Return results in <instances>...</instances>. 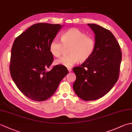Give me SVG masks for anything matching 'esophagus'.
Here are the masks:
<instances>
[{"instance_id": "1", "label": "esophagus", "mask_w": 132, "mask_h": 132, "mask_svg": "<svg viewBox=\"0 0 132 132\" xmlns=\"http://www.w3.org/2000/svg\"><path fill=\"white\" fill-rule=\"evenodd\" d=\"M68 71H69V72H71V71H72V70H71V68H68Z\"/></svg>"}]
</instances>
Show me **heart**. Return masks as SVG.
Wrapping results in <instances>:
<instances>
[{"mask_svg":"<svg viewBox=\"0 0 132 132\" xmlns=\"http://www.w3.org/2000/svg\"><path fill=\"white\" fill-rule=\"evenodd\" d=\"M61 41L64 46L70 45L69 54L56 60V64L71 68L79 60L83 62L87 60L94 51L95 43L94 39L75 28L64 32L61 35ZM63 44L57 39L53 40L49 45L50 53L56 57H60L63 48Z\"/></svg>","mask_w":132,"mask_h":132,"instance_id":"1","label":"heart"}]
</instances>
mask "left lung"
<instances>
[{"label":"left lung","instance_id":"1","mask_svg":"<svg viewBox=\"0 0 132 132\" xmlns=\"http://www.w3.org/2000/svg\"><path fill=\"white\" fill-rule=\"evenodd\" d=\"M95 34V46L91 56L72 70L76 75L73 89L85 101L104 96L112 88L119 78L122 53L113 35L95 24H88Z\"/></svg>","mask_w":132,"mask_h":132}]
</instances>
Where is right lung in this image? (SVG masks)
Segmentation results:
<instances>
[{
	"instance_id": "obj_1",
	"label": "right lung",
	"mask_w": 132,
	"mask_h": 132,
	"mask_svg": "<svg viewBox=\"0 0 132 132\" xmlns=\"http://www.w3.org/2000/svg\"><path fill=\"white\" fill-rule=\"evenodd\" d=\"M62 26L36 24L13 42L10 66L11 77L19 90L33 100L49 99L69 72L65 66L59 64L46 71L53 61L50 44Z\"/></svg>"
}]
</instances>
